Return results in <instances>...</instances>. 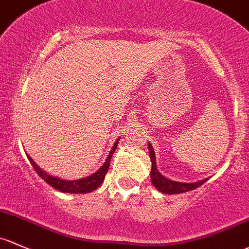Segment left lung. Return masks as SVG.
<instances>
[{"instance_id": "1", "label": "left lung", "mask_w": 249, "mask_h": 249, "mask_svg": "<svg viewBox=\"0 0 249 249\" xmlns=\"http://www.w3.org/2000/svg\"><path fill=\"white\" fill-rule=\"evenodd\" d=\"M148 149H149V158H151L152 161V168H151V179L152 183L156 188L159 190L162 194L167 195H176V194H183V192L191 191V190L197 189L198 186L204 184L208 179L204 180L196 181V183H179V181H173L171 179H167L166 177L161 175V173L158 171L157 164H156V154H154V149L152 147L151 143H148Z\"/></svg>"}]
</instances>
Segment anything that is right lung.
<instances>
[{"mask_svg":"<svg viewBox=\"0 0 249 249\" xmlns=\"http://www.w3.org/2000/svg\"><path fill=\"white\" fill-rule=\"evenodd\" d=\"M117 143H119V140H116V142L114 143L113 148H111L110 153L109 156L107 157L106 162L103 164V166L100 168L98 171H96L95 173L89 177H85L82 179H77V180H65V179H61V178H57V177H53V176L49 175L46 173L45 171H42L38 165L34 162V160L32 159L31 157L28 156L29 161H31L32 166L34 167L36 172L46 181L49 185L54 188L55 190L61 192H68V194H88V192H91L93 190H96L101 184L103 183L104 178H106L107 172L109 170V165H110V159L113 157L115 149H116Z\"/></svg>","mask_w":249,"mask_h":249,"instance_id":"add662e5","label":"right lung"}]
</instances>
